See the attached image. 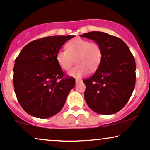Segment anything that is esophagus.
I'll use <instances>...</instances> for the list:
<instances>
[{"instance_id":"1","label":"esophagus","mask_w":150,"mask_h":150,"mask_svg":"<svg viewBox=\"0 0 150 150\" xmlns=\"http://www.w3.org/2000/svg\"><path fill=\"white\" fill-rule=\"evenodd\" d=\"M82 81L80 80H75V83L77 84V83H80V82H82Z\"/></svg>"}]
</instances>
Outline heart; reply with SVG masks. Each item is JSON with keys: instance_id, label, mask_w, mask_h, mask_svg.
<instances>
[{"instance_id": "b5f03b06", "label": "heart", "mask_w": 150, "mask_h": 150, "mask_svg": "<svg viewBox=\"0 0 150 150\" xmlns=\"http://www.w3.org/2000/svg\"><path fill=\"white\" fill-rule=\"evenodd\" d=\"M102 58L101 46L95 42L77 38L69 42L66 50H60L56 59L60 68L68 71L72 68L76 59L77 65L70 71L69 75L80 78L90 71H95L100 65Z\"/></svg>"}]
</instances>
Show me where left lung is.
Returning <instances> with one entry per match:
<instances>
[{
	"mask_svg": "<svg viewBox=\"0 0 150 150\" xmlns=\"http://www.w3.org/2000/svg\"><path fill=\"white\" fill-rule=\"evenodd\" d=\"M80 37L94 41L102 50L99 68L92 77L83 80L86 102L99 114L116 113L124 107L135 88V58L118 37L101 32H90Z\"/></svg>",
	"mask_w": 150,
	"mask_h": 150,
	"instance_id": "1",
	"label": "left lung"
}]
</instances>
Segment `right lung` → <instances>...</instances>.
Returning a JSON list of instances; mask_svg holds the SVG:
<instances>
[{"label":"right lung","mask_w":150,"mask_h":150,"mask_svg":"<svg viewBox=\"0 0 150 150\" xmlns=\"http://www.w3.org/2000/svg\"><path fill=\"white\" fill-rule=\"evenodd\" d=\"M74 36H51L32 41L15 59V92L20 106L28 114L47 118L57 114L64 106L75 80L65 76L56 56Z\"/></svg>","instance_id":"add662e5"}]
</instances>
